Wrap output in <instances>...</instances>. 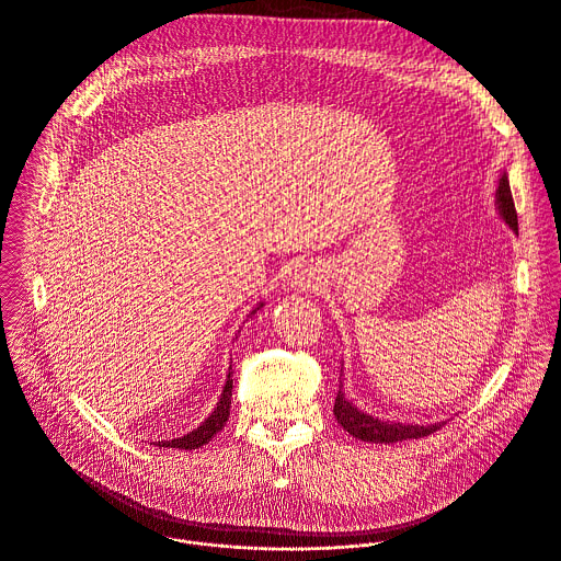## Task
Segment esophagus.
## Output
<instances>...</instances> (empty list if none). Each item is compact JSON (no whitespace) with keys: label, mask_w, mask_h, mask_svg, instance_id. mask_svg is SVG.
I'll list each match as a JSON object with an SVG mask.
<instances>
[{"label":"esophagus","mask_w":561,"mask_h":561,"mask_svg":"<svg viewBox=\"0 0 561 561\" xmlns=\"http://www.w3.org/2000/svg\"><path fill=\"white\" fill-rule=\"evenodd\" d=\"M323 275L317 266L312 264H295L288 273V284L290 288L299 290V293H306V290H319V286L323 284L321 282Z\"/></svg>","instance_id":"34e87169"}]
</instances>
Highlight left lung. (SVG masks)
<instances>
[{
    "mask_svg": "<svg viewBox=\"0 0 561 561\" xmlns=\"http://www.w3.org/2000/svg\"><path fill=\"white\" fill-rule=\"evenodd\" d=\"M495 205H497L500 218L517 233V214H515V205H513L506 173H502L500 180H497ZM334 419L350 436H354L363 443H379V445L401 443V440H410V438H423V436H430V434L438 432L445 425V421L434 423V425H410V423L379 421L377 416H369V414L356 410V405H352L345 399L341 388H339L336 399H334Z\"/></svg>",
    "mask_w": 561,
    "mask_h": 561,
    "instance_id": "8db88e82",
    "label": "left lung"
}]
</instances>
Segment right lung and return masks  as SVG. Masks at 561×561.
I'll use <instances>...</instances> for the list:
<instances>
[{
    "label": "right lung",
    "mask_w": 561,
    "mask_h": 561,
    "mask_svg": "<svg viewBox=\"0 0 561 561\" xmlns=\"http://www.w3.org/2000/svg\"><path fill=\"white\" fill-rule=\"evenodd\" d=\"M262 306H264V304L260 301L251 314H255ZM231 375H233V371L229 369L227 383H225V390H222V397H220L216 410L205 419V423H203L198 430H194V432H190V434H184L182 438L158 440L156 445H158V447H173V449H198V447L207 445V443L227 425V421H229V412H231V390H233V379H231Z\"/></svg>",
    "instance_id": "add662e5"
}]
</instances>
